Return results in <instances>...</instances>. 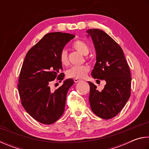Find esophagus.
I'll use <instances>...</instances> for the list:
<instances>
[{"label": "esophagus", "mask_w": 149, "mask_h": 149, "mask_svg": "<svg viewBox=\"0 0 149 149\" xmlns=\"http://www.w3.org/2000/svg\"><path fill=\"white\" fill-rule=\"evenodd\" d=\"M80 81H81V80H80V79H74V82H80Z\"/></svg>", "instance_id": "esophagus-1"}]
</instances>
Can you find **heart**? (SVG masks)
<instances>
[{
	"label": "heart",
	"mask_w": 149,
	"mask_h": 149,
	"mask_svg": "<svg viewBox=\"0 0 149 149\" xmlns=\"http://www.w3.org/2000/svg\"><path fill=\"white\" fill-rule=\"evenodd\" d=\"M72 47L76 50L83 55H88L90 52V47L88 44L82 40H77L72 44ZM59 61L63 66H67L69 64L68 54L65 49H63L59 54ZM90 67L86 65L73 66L67 71V76L72 79H83L87 73L90 71Z\"/></svg>",
	"instance_id": "obj_1"
}]
</instances>
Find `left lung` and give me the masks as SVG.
I'll use <instances>...</instances> for the list:
<instances>
[{"label":"left lung","instance_id":"8db88e82","mask_svg":"<svg viewBox=\"0 0 149 149\" xmlns=\"http://www.w3.org/2000/svg\"><path fill=\"white\" fill-rule=\"evenodd\" d=\"M86 33L92 37L96 50L97 61L92 77L107 82L100 92L95 84L88 82L90 107L97 116L111 119L122 111L131 95L130 67L121 47L110 36L98 29H88Z\"/></svg>","mask_w":149,"mask_h":149}]
</instances>
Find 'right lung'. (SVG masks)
I'll return each mask as SVG.
<instances>
[{
  "mask_svg": "<svg viewBox=\"0 0 149 149\" xmlns=\"http://www.w3.org/2000/svg\"><path fill=\"white\" fill-rule=\"evenodd\" d=\"M74 37L69 33H47L26 54L17 84L21 103L30 116L44 124H52L64 113L68 90L74 84L67 79L53 92L50 85L65 76L59 54Z\"/></svg>",
  "mask_w": 149,
  "mask_h": 149,
  "instance_id": "obj_1",
  "label": "right lung"
}]
</instances>
